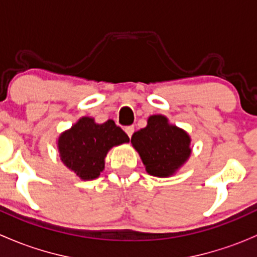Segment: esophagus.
Returning <instances> with one entry per match:
<instances>
[{
    "label": "esophagus",
    "instance_id": "obj_1",
    "mask_svg": "<svg viewBox=\"0 0 257 257\" xmlns=\"http://www.w3.org/2000/svg\"><path fill=\"white\" fill-rule=\"evenodd\" d=\"M124 131H125L126 136H128L129 138H132V136H133V133H134V126L133 125L125 126V129H124Z\"/></svg>",
    "mask_w": 257,
    "mask_h": 257
}]
</instances>
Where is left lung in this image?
<instances>
[{
  "label": "left lung",
  "mask_w": 257,
  "mask_h": 257,
  "mask_svg": "<svg viewBox=\"0 0 257 257\" xmlns=\"http://www.w3.org/2000/svg\"><path fill=\"white\" fill-rule=\"evenodd\" d=\"M131 143L148 174L157 178L173 177L191 155L188 132L170 123L163 114L150 115L147 126L132 136Z\"/></svg>",
  "instance_id": "1"
}]
</instances>
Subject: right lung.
Returning <instances> with one entry per match:
<instances>
[{"label":"right lung","mask_w":257,"mask_h":257,"mask_svg":"<svg viewBox=\"0 0 257 257\" xmlns=\"http://www.w3.org/2000/svg\"><path fill=\"white\" fill-rule=\"evenodd\" d=\"M129 137L112 119L95 123L92 116H82L57 141L62 163L80 180H93L104 170L105 157L113 147L128 143Z\"/></svg>","instance_id":"add662e5"}]
</instances>
